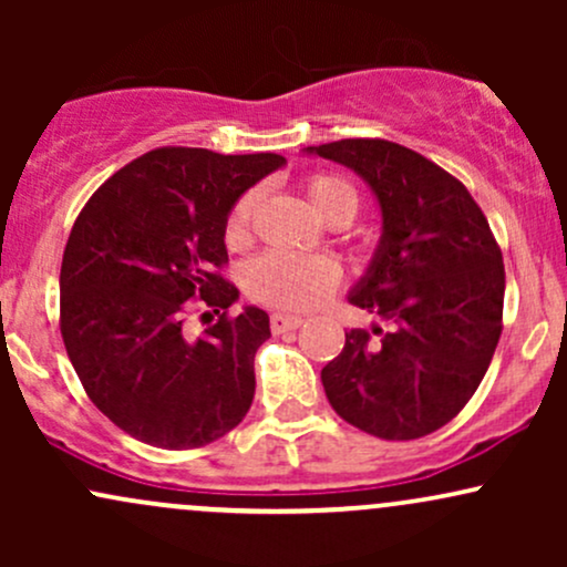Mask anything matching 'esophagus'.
I'll use <instances>...</instances> for the list:
<instances>
[{"label": "esophagus", "mask_w": 567, "mask_h": 567, "mask_svg": "<svg viewBox=\"0 0 567 567\" xmlns=\"http://www.w3.org/2000/svg\"><path fill=\"white\" fill-rule=\"evenodd\" d=\"M301 324L303 320L296 315H282V311H275V315H271V330H275V333H288V330L301 328Z\"/></svg>", "instance_id": "1"}]
</instances>
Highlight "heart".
Returning a JSON list of instances; mask_svg holds the SVG:
<instances>
[{
  "label": "heart",
  "instance_id": "heart-1",
  "mask_svg": "<svg viewBox=\"0 0 567 567\" xmlns=\"http://www.w3.org/2000/svg\"><path fill=\"white\" fill-rule=\"evenodd\" d=\"M311 207L324 220H351L357 213V192L336 175H311L303 186ZM252 213V194H245L231 207L226 220V243L243 245ZM341 277V266L324 252H288L269 250L245 269V288L258 301L282 306V309H309L320 303Z\"/></svg>",
  "mask_w": 567,
  "mask_h": 567
}]
</instances>
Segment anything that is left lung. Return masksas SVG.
Returning a JSON list of instances; mask_svg holds the SVG:
<instances>
[{"label":"left lung","mask_w":567,"mask_h":567,"mask_svg":"<svg viewBox=\"0 0 567 567\" xmlns=\"http://www.w3.org/2000/svg\"><path fill=\"white\" fill-rule=\"evenodd\" d=\"M303 154L354 171L381 210L379 245L347 296L379 341L347 333L322 368L328 402L381 440L437 432L477 392L501 336L504 261L491 226L461 181L400 143L347 138Z\"/></svg>","instance_id":"8db88e82"}]
</instances>
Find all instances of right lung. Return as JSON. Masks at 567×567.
Returning a JSON list of instances; mask_svg holds the SVG:
<instances>
[{"label": "right lung", "instance_id": "obj_1", "mask_svg": "<svg viewBox=\"0 0 567 567\" xmlns=\"http://www.w3.org/2000/svg\"><path fill=\"white\" fill-rule=\"evenodd\" d=\"M279 167V154L154 148L76 218L61 266L63 343L93 405L130 437L188 451L250 410L269 315L243 306L226 317L239 290L216 269L229 261L231 207ZM192 297L225 311L199 339L183 330Z\"/></svg>", "mask_w": 567, "mask_h": 567}]
</instances>
